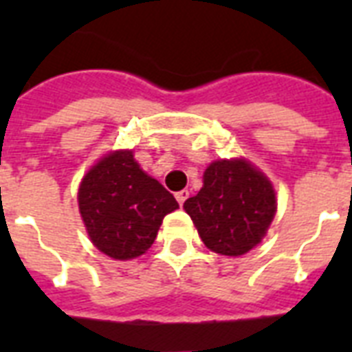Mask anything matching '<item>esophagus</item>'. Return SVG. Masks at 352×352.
Returning a JSON list of instances; mask_svg holds the SVG:
<instances>
[{
  "label": "esophagus",
  "mask_w": 352,
  "mask_h": 352,
  "mask_svg": "<svg viewBox=\"0 0 352 352\" xmlns=\"http://www.w3.org/2000/svg\"><path fill=\"white\" fill-rule=\"evenodd\" d=\"M188 195H190V192H188V190H182V192H177L175 193V199H177V203L181 204H184V201H186L188 199Z\"/></svg>",
  "instance_id": "1"
}]
</instances>
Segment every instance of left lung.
<instances>
[{"mask_svg":"<svg viewBox=\"0 0 352 352\" xmlns=\"http://www.w3.org/2000/svg\"><path fill=\"white\" fill-rule=\"evenodd\" d=\"M276 208L272 182L245 159L212 162L204 171L203 188L184 203L204 245L232 257L261 243Z\"/></svg>","mask_w":352,"mask_h":352,"instance_id":"obj_1","label":"left lung"}]
</instances>
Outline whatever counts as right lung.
<instances>
[{"label":"right lung","instance_id":"1","mask_svg":"<svg viewBox=\"0 0 352 352\" xmlns=\"http://www.w3.org/2000/svg\"><path fill=\"white\" fill-rule=\"evenodd\" d=\"M78 208L93 245L113 259H133L153 245L175 197L149 177L131 149L111 151L84 175Z\"/></svg>","mask_w":352,"mask_h":352}]
</instances>
